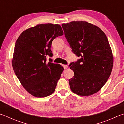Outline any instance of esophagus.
Instances as JSON below:
<instances>
[{
	"instance_id": "34e87169",
	"label": "esophagus",
	"mask_w": 124,
	"mask_h": 124,
	"mask_svg": "<svg viewBox=\"0 0 124 124\" xmlns=\"http://www.w3.org/2000/svg\"><path fill=\"white\" fill-rule=\"evenodd\" d=\"M63 67L64 70H66V69L68 68V66H67V65H63Z\"/></svg>"
}]
</instances>
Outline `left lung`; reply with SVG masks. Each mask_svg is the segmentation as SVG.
<instances>
[{"label":"left lung","mask_w":124,"mask_h":124,"mask_svg":"<svg viewBox=\"0 0 124 124\" xmlns=\"http://www.w3.org/2000/svg\"><path fill=\"white\" fill-rule=\"evenodd\" d=\"M72 52L80 58L69 65L74 73L69 80L74 93L88 96L97 92L112 72L113 57L108 40L98 27L85 21L62 24Z\"/></svg>","instance_id":"8db88e82"}]
</instances>
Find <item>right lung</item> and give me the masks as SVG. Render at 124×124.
Listing matches in <instances>:
<instances>
[{
	"label": "right lung",
	"mask_w": 124,
	"mask_h": 124,
	"mask_svg": "<svg viewBox=\"0 0 124 124\" xmlns=\"http://www.w3.org/2000/svg\"><path fill=\"white\" fill-rule=\"evenodd\" d=\"M63 34L60 25L38 24L23 32L15 45L12 64L17 77L23 87L36 97H45L53 93L64 70L54 64L51 44Z\"/></svg>",
	"instance_id": "1"
}]
</instances>
